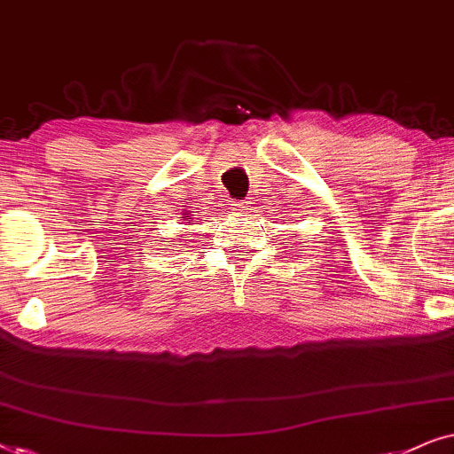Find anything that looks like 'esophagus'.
Returning <instances> with one entry per match:
<instances>
[{
  "label": "esophagus",
  "mask_w": 454,
  "mask_h": 454,
  "mask_svg": "<svg viewBox=\"0 0 454 454\" xmlns=\"http://www.w3.org/2000/svg\"><path fill=\"white\" fill-rule=\"evenodd\" d=\"M231 209L234 211V214H239V215H240V214H245L247 209H249V205L237 201V203H231Z\"/></svg>",
  "instance_id": "esophagus-1"
}]
</instances>
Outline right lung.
Wrapping results in <instances>:
<instances>
[{
	"mask_svg": "<svg viewBox=\"0 0 454 454\" xmlns=\"http://www.w3.org/2000/svg\"><path fill=\"white\" fill-rule=\"evenodd\" d=\"M186 220H191V215H186ZM189 223H192V222H189Z\"/></svg>",
	"mask_w": 454,
	"mask_h": 454,
	"instance_id": "add662e5",
	"label": "right lung"
}]
</instances>
